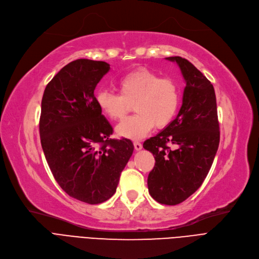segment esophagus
Here are the masks:
<instances>
[{
  "label": "esophagus",
  "instance_id": "1",
  "mask_svg": "<svg viewBox=\"0 0 259 259\" xmlns=\"http://www.w3.org/2000/svg\"><path fill=\"white\" fill-rule=\"evenodd\" d=\"M133 145H134V148H136V150H141V149L143 148L142 143H140V142H138V141L134 142Z\"/></svg>",
  "mask_w": 259,
  "mask_h": 259
}]
</instances>
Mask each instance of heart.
<instances>
[{
  "label": "heart",
  "mask_w": 259,
  "mask_h": 259,
  "mask_svg": "<svg viewBox=\"0 0 259 259\" xmlns=\"http://www.w3.org/2000/svg\"><path fill=\"white\" fill-rule=\"evenodd\" d=\"M119 94L99 90L95 103L111 120H120L134 104L136 115L117 127L120 137L142 139L154 128H163L174 119L180 105V91L171 78L161 77L148 69H138L117 81Z\"/></svg>",
  "instance_id": "b5f03b06"
}]
</instances>
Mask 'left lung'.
Here are the masks:
<instances>
[{"label": "left lung", "mask_w": 259, "mask_h": 259, "mask_svg": "<svg viewBox=\"0 0 259 259\" xmlns=\"http://www.w3.org/2000/svg\"><path fill=\"white\" fill-rule=\"evenodd\" d=\"M176 62L186 87L177 117L143 147L155 160L148 176L150 196L161 204L176 205L192 196L203 183L215 159L220 141L215 90L207 78L188 60ZM177 146L172 151L169 144Z\"/></svg>", "instance_id": "8db88e82"}]
</instances>
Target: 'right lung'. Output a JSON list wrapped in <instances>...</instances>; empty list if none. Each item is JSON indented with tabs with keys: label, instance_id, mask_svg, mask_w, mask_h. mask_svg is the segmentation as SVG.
I'll return each instance as SVG.
<instances>
[{
	"label": "right lung",
	"instance_id": "obj_1",
	"mask_svg": "<svg viewBox=\"0 0 259 259\" xmlns=\"http://www.w3.org/2000/svg\"><path fill=\"white\" fill-rule=\"evenodd\" d=\"M105 61L77 59L44 90L39 122L42 149L59 186L89 204L107 201L133 152L128 139L114 140L96 106L94 90L109 72Z\"/></svg>",
	"mask_w": 259,
	"mask_h": 259
}]
</instances>
